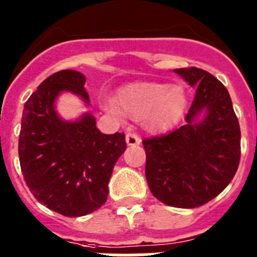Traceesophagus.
I'll list each match as a JSON object with an SVG mask.
<instances>
[{
    "label": "esophagus",
    "instance_id": "esophagus-1",
    "mask_svg": "<svg viewBox=\"0 0 257 257\" xmlns=\"http://www.w3.org/2000/svg\"><path fill=\"white\" fill-rule=\"evenodd\" d=\"M140 142H142V139H140L139 136L136 135V134L134 133H128L126 135V143L127 145H139Z\"/></svg>",
    "mask_w": 257,
    "mask_h": 257
}]
</instances>
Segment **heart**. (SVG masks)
Segmentation results:
<instances>
[{
  "label": "heart",
  "mask_w": 257,
  "mask_h": 257,
  "mask_svg": "<svg viewBox=\"0 0 257 257\" xmlns=\"http://www.w3.org/2000/svg\"><path fill=\"white\" fill-rule=\"evenodd\" d=\"M187 105L185 92L179 86L169 83L134 82L118 90L114 101H106L105 108L115 115L140 119L149 130L169 128L178 121Z\"/></svg>",
  "instance_id": "1"
}]
</instances>
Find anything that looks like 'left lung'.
I'll use <instances>...</instances> for the list:
<instances>
[{"label":"left lung","instance_id":"left-lung-1","mask_svg":"<svg viewBox=\"0 0 257 257\" xmlns=\"http://www.w3.org/2000/svg\"><path fill=\"white\" fill-rule=\"evenodd\" d=\"M196 96L187 124L143 140L145 176L152 194L167 206L194 208L219 196L234 178L240 160L239 122L226 87L196 67L174 69ZM202 111L205 117L196 121Z\"/></svg>","mask_w":257,"mask_h":257}]
</instances>
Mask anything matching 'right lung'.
Returning a JSON list of instances; mask_svg holds the SVG:
<instances>
[{
  "instance_id": "1",
  "label": "right lung",
  "mask_w": 257,
  "mask_h": 257,
  "mask_svg": "<svg viewBox=\"0 0 257 257\" xmlns=\"http://www.w3.org/2000/svg\"><path fill=\"white\" fill-rule=\"evenodd\" d=\"M85 82L82 73L70 69L47 77L26 101L20 127L19 161L29 190L68 217L85 216L105 203L113 167L126 151L124 134H101L90 113L74 122L58 115L55 100L63 91L90 103Z\"/></svg>"
}]
</instances>
